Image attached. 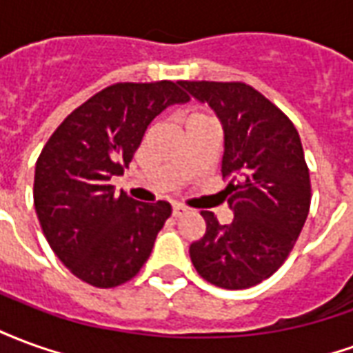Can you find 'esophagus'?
<instances>
[{
	"label": "esophagus",
	"mask_w": 353,
	"mask_h": 353,
	"mask_svg": "<svg viewBox=\"0 0 353 353\" xmlns=\"http://www.w3.org/2000/svg\"><path fill=\"white\" fill-rule=\"evenodd\" d=\"M187 212V208L181 206V204H172V215L174 217H179V215H183Z\"/></svg>",
	"instance_id": "34e87169"
}]
</instances>
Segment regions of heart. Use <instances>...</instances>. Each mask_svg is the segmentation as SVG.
I'll return each mask as SVG.
<instances>
[{
	"label": "heart",
	"mask_w": 353,
	"mask_h": 353,
	"mask_svg": "<svg viewBox=\"0 0 353 353\" xmlns=\"http://www.w3.org/2000/svg\"><path fill=\"white\" fill-rule=\"evenodd\" d=\"M202 117H206V115H202V113H192V115L187 117V123H189V121H192V119H202Z\"/></svg>",
	"instance_id": "1"
}]
</instances>
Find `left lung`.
Segmentation results:
<instances>
[{
  "mask_svg": "<svg viewBox=\"0 0 353 353\" xmlns=\"http://www.w3.org/2000/svg\"><path fill=\"white\" fill-rule=\"evenodd\" d=\"M223 126L221 174L234 219L221 225L200 212L206 234L189 255L196 272L223 289H248L288 259L310 210V174L299 132L261 92L244 83L181 81Z\"/></svg>",
  "mask_w": 353,
  "mask_h": 353,
  "instance_id": "left-lung-1",
  "label": "left lung"
}]
</instances>
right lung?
Instances as JSON below:
<instances>
[{
    "label": "right lung",
    "instance_id": "1",
    "mask_svg": "<svg viewBox=\"0 0 353 353\" xmlns=\"http://www.w3.org/2000/svg\"><path fill=\"white\" fill-rule=\"evenodd\" d=\"M189 96L181 81L117 83L64 119L35 164L34 204L43 234L70 272L94 288H115L139 272L168 202L115 194L121 176L154 117Z\"/></svg>",
    "mask_w": 353,
    "mask_h": 353
}]
</instances>
